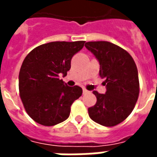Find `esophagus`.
I'll return each mask as SVG.
<instances>
[{"instance_id": "obj_1", "label": "esophagus", "mask_w": 157, "mask_h": 157, "mask_svg": "<svg viewBox=\"0 0 157 157\" xmlns=\"http://www.w3.org/2000/svg\"><path fill=\"white\" fill-rule=\"evenodd\" d=\"M82 92H83V94H87V93H89V91H87L86 88H83Z\"/></svg>"}]
</instances>
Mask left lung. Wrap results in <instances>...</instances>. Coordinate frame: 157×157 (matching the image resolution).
I'll list each match as a JSON object with an SVG mask.
<instances>
[{
	"label": "left lung",
	"instance_id": "left-lung-1",
	"mask_svg": "<svg viewBox=\"0 0 157 157\" xmlns=\"http://www.w3.org/2000/svg\"><path fill=\"white\" fill-rule=\"evenodd\" d=\"M85 47L99 62V75L106 86L105 94L93 92L97 102L88 109L89 117L107 127L118 124L131 113L138 99L136 65L128 52L112 43L87 42Z\"/></svg>",
	"mask_w": 157,
	"mask_h": 157
}]
</instances>
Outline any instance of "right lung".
I'll use <instances>...</instances> for the list:
<instances>
[{
	"label": "right lung",
	"mask_w": 157,
	"mask_h": 157,
	"mask_svg": "<svg viewBox=\"0 0 157 157\" xmlns=\"http://www.w3.org/2000/svg\"><path fill=\"white\" fill-rule=\"evenodd\" d=\"M85 41L51 42L39 45L26 56L19 72V92L26 112L37 123L53 126L70 116L71 106L82 94L59 75H67L73 55Z\"/></svg>",
	"instance_id": "1"
}]
</instances>
